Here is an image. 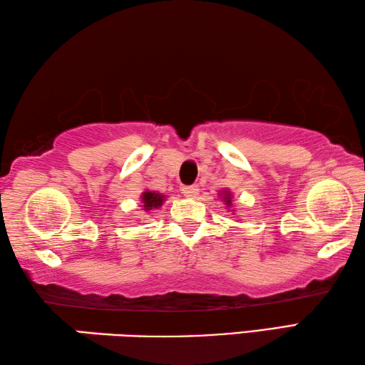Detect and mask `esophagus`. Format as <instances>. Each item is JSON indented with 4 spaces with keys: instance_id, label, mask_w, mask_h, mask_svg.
<instances>
[{
    "instance_id": "34e87169",
    "label": "esophagus",
    "mask_w": 365,
    "mask_h": 365,
    "mask_svg": "<svg viewBox=\"0 0 365 365\" xmlns=\"http://www.w3.org/2000/svg\"><path fill=\"white\" fill-rule=\"evenodd\" d=\"M181 190L186 197H195L197 194H199V187L197 186H182Z\"/></svg>"
}]
</instances>
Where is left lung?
Returning <instances> with one entry per match:
<instances>
[{
    "mask_svg": "<svg viewBox=\"0 0 365 365\" xmlns=\"http://www.w3.org/2000/svg\"><path fill=\"white\" fill-rule=\"evenodd\" d=\"M221 197H222V200L226 202V207L231 208V205H232V195H231V192H229V190H222Z\"/></svg>",
    "mask_w": 365,
    "mask_h": 365,
    "instance_id": "obj_1",
    "label": "left lung"
}]
</instances>
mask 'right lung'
I'll list each match as a JSON object with an SVG mask.
<instances>
[{
  "label": "right lung",
  "instance_id": "right-lung-1",
  "mask_svg": "<svg viewBox=\"0 0 365 365\" xmlns=\"http://www.w3.org/2000/svg\"><path fill=\"white\" fill-rule=\"evenodd\" d=\"M140 202H143L140 207L144 208V212H150V210H155L163 205L165 195L153 192V190H145V192L140 195Z\"/></svg>",
  "mask_w": 365,
  "mask_h": 365
}]
</instances>
